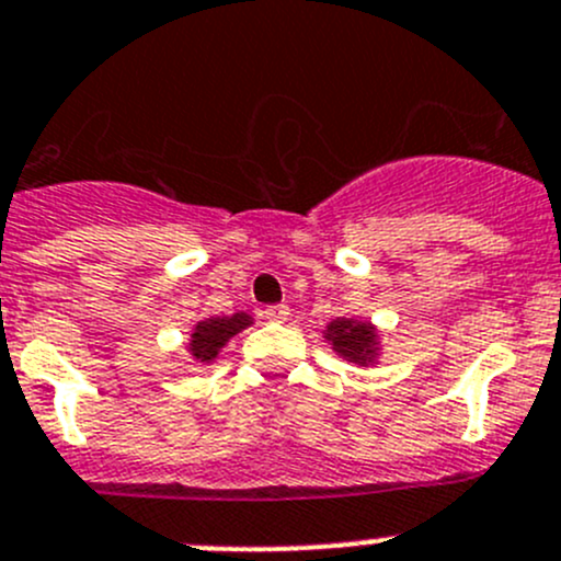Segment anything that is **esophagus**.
Here are the masks:
<instances>
[{
    "label": "esophagus",
    "mask_w": 561,
    "mask_h": 561,
    "mask_svg": "<svg viewBox=\"0 0 561 561\" xmlns=\"http://www.w3.org/2000/svg\"><path fill=\"white\" fill-rule=\"evenodd\" d=\"M260 314H263L268 323H285L287 314H290V309H287L285 304H271V307H265Z\"/></svg>",
    "instance_id": "34e87169"
}]
</instances>
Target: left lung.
<instances>
[{"label": "left lung", "instance_id": "8db88e82", "mask_svg": "<svg viewBox=\"0 0 561 561\" xmlns=\"http://www.w3.org/2000/svg\"><path fill=\"white\" fill-rule=\"evenodd\" d=\"M325 340L334 345L342 358L356 364H373L378 356V334L367 320L336 318L325 325Z\"/></svg>", "mask_w": 561, "mask_h": 561}]
</instances>
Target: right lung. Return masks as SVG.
<instances>
[{
	"instance_id": "1",
	"label": "right lung",
	"mask_w": 561,
	"mask_h": 561,
	"mask_svg": "<svg viewBox=\"0 0 561 561\" xmlns=\"http://www.w3.org/2000/svg\"><path fill=\"white\" fill-rule=\"evenodd\" d=\"M247 325H252V318L247 312H236L230 318H208L199 320L194 325L192 342H188V351L197 362L210 364L216 356H219L221 347L230 342V336H236L238 331H243Z\"/></svg>"
}]
</instances>
